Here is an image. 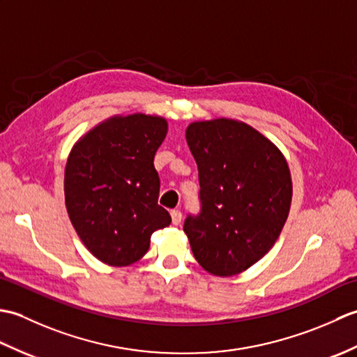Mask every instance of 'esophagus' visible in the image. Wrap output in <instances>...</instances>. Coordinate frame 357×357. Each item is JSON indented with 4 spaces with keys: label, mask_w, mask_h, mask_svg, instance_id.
Listing matches in <instances>:
<instances>
[{
    "label": "esophagus",
    "mask_w": 357,
    "mask_h": 357,
    "mask_svg": "<svg viewBox=\"0 0 357 357\" xmlns=\"http://www.w3.org/2000/svg\"><path fill=\"white\" fill-rule=\"evenodd\" d=\"M172 222L173 225H179L181 224V219H183V213H181L179 210H172Z\"/></svg>",
    "instance_id": "34e87169"
}]
</instances>
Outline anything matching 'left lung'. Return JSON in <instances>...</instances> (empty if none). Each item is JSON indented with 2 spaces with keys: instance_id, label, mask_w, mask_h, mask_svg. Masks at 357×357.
Wrapping results in <instances>:
<instances>
[{
  "instance_id": "left-lung-1",
  "label": "left lung",
  "mask_w": 357,
  "mask_h": 357,
  "mask_svg": "<svg viewBox=\"0 0 357 357\" xmlns=\"http://www.w3.org/2000/svg\"><path fill=\"white\" fill-rule=\"evenodd\" d=\"M185 139L199 172L201 213L184 231L215 276L245 271L275 245L291 206V174L275 144L242 121H196Z\"/></svg>"
}]
</instances>
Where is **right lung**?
I'll list each match as a JSON object with an SVG mask.
<instances>
[{
  "mask_svg": "<svg viewBox=\"0 0 357 357\" xmlns=\"http://www.w3.org/2000/svg\"><path fill=\"white\" fill-rule=\"evenodd\" d=\"M165 118L112 116L75 144L67 158V213L82 244L101 262L126 267L147 253L151 233L170 225L158 206L153 159L167 135Z\"/></svg>",
  "mask_w": 357,
  "mask_h": 357,
  "instance_id": "obj_1",
  "label": "right lung"
}]
</instances>
